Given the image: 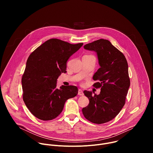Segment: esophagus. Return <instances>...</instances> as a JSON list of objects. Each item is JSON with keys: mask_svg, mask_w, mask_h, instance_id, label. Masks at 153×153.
I'll return each instance as SVG.
<instances>
[{"mask_svg": "<svg viewBox=\"0 0 153 153\" xmlns=\"http://www.w3.org/2000/svg\"><path fill=\"white\" fill-rule=\"evenodd\" d=\"M78 95H79V96H83V95H84L83 92V91H82V90L79 89V90H78Z\"/></svg>", "mask_w": 153, "mask_h": 153, "instance_id": "obj_1", "label": "esophagus"}]
</instances>
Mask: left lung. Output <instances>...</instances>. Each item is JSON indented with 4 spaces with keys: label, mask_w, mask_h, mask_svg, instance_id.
<instances>
[{
    "label": "left lung",
    "mask_w": 153,
    "mask_h": 153,
    "mask_svg": "<svg viewBox=\"0 0 153 153\" xmlns=\"http://www.w3.org/2000/svg\"><path fill=\"white\" fill-rule=\"evenodd\" d=\"M84 48L97 53L100 67L93 77L97 81L93 86L100 88V93L93 95L91 91H83L90 103L82 108V113L91 122L102 124L113 120L125 103L130 86L128 63L123 54L108 40L99 39Z\"/></svg>",
    "instance_id": "obj_1"
}]
</instances>
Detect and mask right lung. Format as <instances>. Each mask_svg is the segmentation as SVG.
Instances as JSON below:
<instances>
[{
    "instance_id": "1",
    "label": "right lung",
    "mask_w": 153,
    "mask_h": 153,
    "mask_svg": "<svg viewBox=\"0 0 153 153\" xmlns=\"http://www.w3.org/2000/svg\"><path fill=\"white\" fill-rule=\"evenodd\" d=\"M51 39L37 47L28 57L22 77L23 100L30 111L42 120L56 118L68 99L78 93L76 86L56 88L57 79L67 72L68 59L83 45Z\"/></svg>"
}]
</instances>
